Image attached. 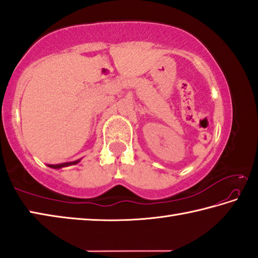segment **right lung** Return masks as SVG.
Returning a JSON list of instances; mask_svg holds the SVG:
<instances>
[{"label": "right lung", "instance_id": "right-lung-1", "mask_svg": "<svg viewBox=\"0 0 258 258\" xmlns=\"http://www.w3.org/2000/svg\"><path fill=\"white\" fill-rule=\"evenodd\" d=\"M81 161V159H77L75 161H69V163H62V164H56V165H47L49 167L51 168H54V169H59V168H62V167H67V166H72V165H76Z\"/></svg>", "mask_w": 258, "mask_h": 258}]
</instances>
